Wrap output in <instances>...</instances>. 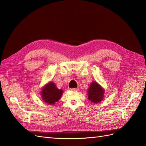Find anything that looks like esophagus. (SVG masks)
Returning <instances> with one entry per match:
<instances>
[{
  "instance_id": "obj_1",
  "label": "esophagus",
  "mask_w": 146,
  "mask_h": 146,
  "mask_svg": "<svg viewBox=\"0 0 146 146\" xmlns=\"http://www.w3.org/2000/svg\"><path fill=\"white\" fill-rule=\"evenodd\" d=\"M70 90H71V91H77V88H70Z\"/></svg>"
}]
</instances>
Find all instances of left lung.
I'll return each mask as SVG.
<instances>
[{"mask_svg":"<svg viewBox=\"0 0 146 146\" xmlns=\"http://www.w3.org/2000/svg\"><path fill=\"white\" fill-rule=\"evenodd\" d=\"M88 99L92 102L95 104L99 103L104 98V90L99 84L94 82H92L88 89Z\"/></svg>","mask_w":146,"mask_h":146,"instance_id":"obj_1","label":"left lung"}]
</instances>
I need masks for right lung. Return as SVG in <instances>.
Listing matches in <instances>:
<instances>
[{"label": "right lung", "mask_w": 146, "mask_h": 146, "mask_svg": "<svg viewBox=\"0 0 146 146\" xmlns=\"http://www.w3.org/2000/svg\"><path fill=\"white\" fill-rule=\"evenodd\" d=\"M62 94V90L58 89L54 83L50 82L42 90L41 96L45 102L52 105L60 99Z\"/></svg>", "instance_id": "1"}]
</instances>
